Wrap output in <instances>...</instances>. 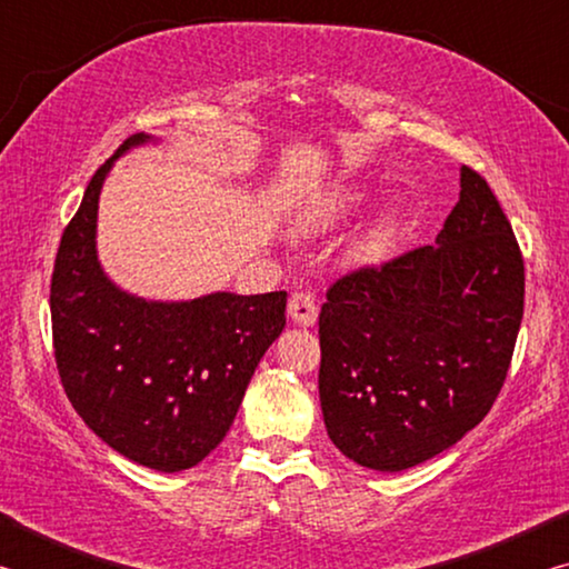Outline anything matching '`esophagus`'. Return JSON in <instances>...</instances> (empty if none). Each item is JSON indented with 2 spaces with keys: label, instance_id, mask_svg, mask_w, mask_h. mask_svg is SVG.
<instances>
[{
  "label": "esophagus",
  "instance_id": "esophagus-1",
  "mask_svg": "<svg viewBox=\"0 0 569 569\" xmlns=\"http://www.w3.org/2000/svg\"><path fill=\"white\" fill-rule=\"evenodd\" d=\"M288 316L298 326H313L319 319V306H316V298L311 291H298L288 301Z\"/></svg>",
  "mask_w": 569,
  "mask_h": 569
}]
</instances>
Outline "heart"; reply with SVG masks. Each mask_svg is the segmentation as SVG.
<instances>
[{
	"mask_svg": "<svg viewBox=\"0 0 569 569\" xmlns=\"http://www.w3.org/2000/svg\"><path fill=\"white\" fill-rule=\"evenodd\" d=\"M363 203V196L356 190H346V192H336V196L326 198L323 203L308 210V213L301 218V228L306 233H323V230H331L339 220L349 218L353 210H359ZM393 246V220L391 218H381L379 223H373L363 236L356 238V243L351 246V256L353 261L359 263H381L383 258L389 256V250Z\"/></svg>",
	"mask_w": 569,
	"mask_h": 569,
	"instance_id": "1",
	"label": "heart"
}]
</instances>
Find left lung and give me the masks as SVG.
<instances>
[{"label":"left lung","instance_id":"1","mask_svg":"<svg viewBox=\"0 0 569 569\" xmlns=\"http://www.w3.org/2000/svg\"><path fill=\"white\" fill-rule=\"evenodd\" d=\"M437 246L336 281L319 316V397L341 455L403 471L477 427L502 389L525 263L487 180L459 170Z\"/></svg>","mask_w":569,"mask_h":569}]
</instances>
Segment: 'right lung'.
I'll return each instance as SVG.
<instances>
[{"label": "right lung", "mask_w": 569, "mask_h": 569, "mask_svg": "<svg viewBox=\"0 0 569 569\" xmlns=\"http://www.w3.org/2000/svg\"><path fill=\"white\" fill-rule=\"evenodd\" d=\"M94 172L57 250L50 311L67 399L104 445L158 471L196 467L233 423L243 393L286 326V291H216L148 301L110 281L98 258V206L114 160Z\"/></svg>", "instance_id": "right-lung-1"}]
</instances>
